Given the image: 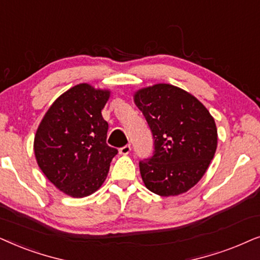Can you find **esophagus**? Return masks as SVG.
<instances>
[{"label": "esophagus", "mask_w": 260, "mask_h": 260, "mask_svg": "<svg viewBox=\"0 0 260 260\" xmlns=\"http://www.w3.org/2000/svg\"><path fill=\"white\" fill-rule=\"evenodd\" d=\"M119 152H120V154H123V155L128 154L131 152V145H126V146L121 147L120 150H119Z\"/></svg>", "instance_id": "obj_1"}]
</instances>
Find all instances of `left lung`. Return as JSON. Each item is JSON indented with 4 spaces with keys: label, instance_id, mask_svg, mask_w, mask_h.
<instances>
[{
    "label": "left lung",
    "instance_id": "obj_1",
    "mask_svg": "<svg viewBox=\"0 0 260 260\" xmlns=\"http://www.w3.org/2000/svg\"><path fill=\"white\" fill-rule=\"evenodd\" d=\"M134 103L154 139L153 155L139 162L145 186L159 196L186 192L203 177L215 154L214 117L195 96L166 83L139 89Z\"/></svg>",
    "mask_w": 260,
    "mask_h": 260
}]
</instances>
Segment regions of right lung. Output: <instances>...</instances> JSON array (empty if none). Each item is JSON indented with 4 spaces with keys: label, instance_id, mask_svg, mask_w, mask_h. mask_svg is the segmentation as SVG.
<instances>
[{
    "label": "right lung",
    "instance_id": "right-lung-1",
    "mask_svg": "<svg viewBox=\"0 0 260 260\" xmlns=\"http://www.w3.org/2000/svg\"><path fill=\"white\" fill-rule=\"evenodd\" d=\"M108 89L88 83L61 94L45 114L34 137V154L48 181L81 199L101 188L117 150L107 145L108 122L102 109Z\"/></svg>",
    "mask_w": 260,
    "mask_h": 260
}]
</instances>
